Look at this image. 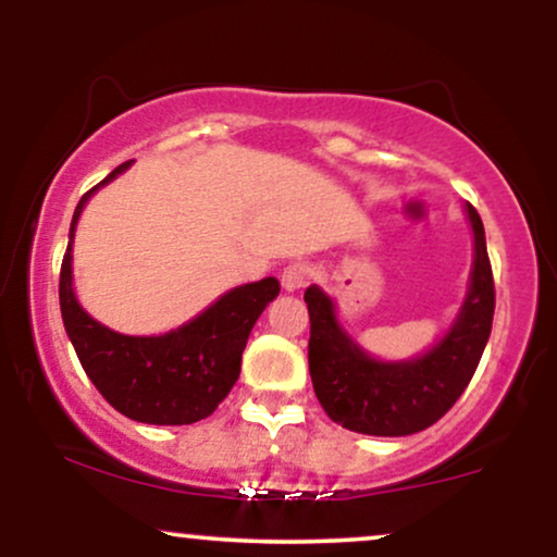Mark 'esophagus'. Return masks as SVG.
I'll list each match as a JSON object with an SVG mask.
<instances>
[{"instance_id":"1","label":"esophagus","mask_w":557,"mask_h":557,"mask_svg":"<svg viewBox=\"0 0 557 557\" xmlns=\"http://www.w3.org/2000/svg\"><path fill=\"white\" fill-rule=\"evenodd\" d=\"M309 277H311V270L304 264V261H290V264L283 270V274H280V283H283L285 290L293 293L309 283Z\"/></svg>"}]
</instances>
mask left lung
Here are the masks:
<instances>
[{
    "label": "left lung",
    "instance_id": "8db88e82",
    "mask_svg": "<svg viewBox=\"0 0 557 557\" xmlns=\"http://www.w3.org/2000/svg\"><path fill=\"white\" fill-rule=\"evenodd\" d=\"M466 212L476 251L469 296L450 332L419 359L385 363L367 356L337 324L332 300L317 285L306 287L309 372L317 398L335 424L374 437H403L443 419L469 387L492 330L495 283L482 216L471 203Z\"/></svg>",
    "mask_w": 557,
    "mask_h": 557
}]
</instances>
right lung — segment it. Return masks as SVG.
Wrapping results in <instances>:
<instances>
[{"instance_id": "right-lung-1", "label": "right lung", "mask_w": 557, "mask_h": 557, "mask_svg": "<svg viewBox=\"0 0 557 557\" xmlns=\"http://www.w3.org/2000/svg\"><path fill=\"white\" fill-rule=\"evenodd\" d=\"M127 168L131 162L114 168L75 207L60 270L62 322L81 367L112 408L144 424H194L214 413L233 389L251 327L267 304L277 298L280 283L264 277L233 287L203 314L157 337L120 335L88 317L73 293L75 225L88 196Z\"/></svg>"}]
</instances>
